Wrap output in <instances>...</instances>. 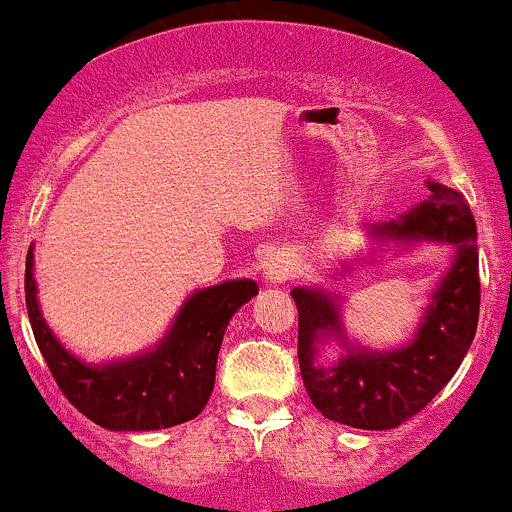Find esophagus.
Here are the masks:
<instances>
[{"instance_id": "obj_1", "label": "esophagus", "mask_w": 512, "mask_h": 512, "mask_svg": "<svg viewBox=\"0 0 512 512\" xmlns=\"http://www.w3.org/2000/svg\"><path fill=\"white\" fill-rule=\"evenodd\" d=\"M291 273H293V263L286 254H276L263 263V281L271 283V286L273 283L288 281V278H291Z\"/></svg>"}]
</instances>
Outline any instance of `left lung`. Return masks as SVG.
<instances>
[{
	"label": "left lung",
	"instance_id": "8db88e82",
	"mask_svg": "<svg viewBox=\"0 0 512 512\" xmlns=\"http://www.w3.org/2000/svg\"><path fill=\"white\" fill-rule=\"evenodd\" d=\"M430 196L396 221L368 229L371 246H453V261L430 293L421 323L403 346L368 348L353 341L343 323V296L318 286H298V366L313 406L328 421L363 430L401 426L443 391L475 338L480 311L478 231L463 194L428 181ZM373 249V251H376ZM336 342V362L317 353Z\"/></svg>",
	"mask_w": 512,
	"mask_h": 512
}]
</instances>
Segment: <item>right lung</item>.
Masks as SVG:
<instances>
[{"label":"right lung","instance_id":"obj_1","mask_svg":"<svg viewBox=\"0 0 512 512\" xmlns=\"http://www.w3.org/2000/svg\"><path fill=\"white\" fill-rule=\"evenodd\" d=\"M24 293L39 351L69 403L106 430H159L204 411L214 391L226 326L256 296L258 286L251 278H236L199 288L186 298L154 348L104 363L77 358L47 326L37 298L32 246Z\"/></svg>","mask_w":512,"mask_h":512}]
</instances>
